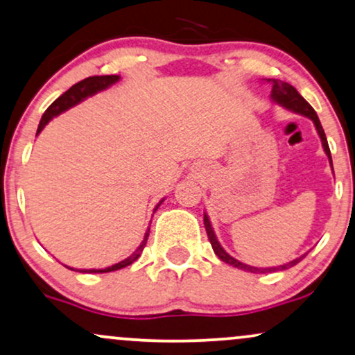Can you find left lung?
<instances>
[{"mask_svg":"<svg viewBox=\"0 0 355 355\" xmlns=\"http://www.w3.org/2000/svg\"><path fill=\"white\" fill-rule=\"evenodd\" d=\"M266 80H268V83L272 84V91H271V99L272 101L277 102V104H281L286 109L293 110V112L306 115V117H309L311 121L314 122L315 129H318V134H319V137H321L324 152H326V155L329 157V162H331V165H332V157H331V150H329V144H327L326 134H324V129H322L321 122H319L318 114H315V110L311 107L309 102H307L304 97H302L301 94L293 87L291 84L283 83V80H277V79H266ZM332 172H334V168H332ZM203 221H205V228H207L208 240H210V243H211V248H213V251H215V254L218 256L221 261L232 264V266L238 268V270L250 271V272L283 271V270H289V268H291V266H296V264L300 263L302 258H304V256H301V258H296V259H293V261H289V263H286V264H281V266H276V268H254V266H250V264H245V263L238 261V259H234L233 256H230L223 250V248H221L218 240H216L215 232H213V228H211V225H210V220H208L207 215H205Z\"/></svg>","mask_w":355,"mask_h":355,"instance_id":"1","label":"left lung"}]
</instances>
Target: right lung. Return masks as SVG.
Returning <instances> with one entry per match:
<instances>
[{"label": "right lung", "mask_w": 355, "mask_h": 355, "mask_svg": "<svg viewBox=\"0 0 355 355\" xmlns=\"http://www.w3.org/2000/svg\"><path fill=\"white\" fill-rule=\"evenodd\" d=\"M119 79H121V78H119V76H92V78H87V79L80 80V83L72 85L71 89H67V91L64 92L62 96H59L58 99H55L53 104H51L49 107L46 109L44 115H42V117H41L40 127H37V134H40V132L44 129L46 123H48L53 117H55V115H59L61 112H64V110H67L69 107H72V105L79 104L80 101L85 99V97H91V96H94V94H97L99 91H104V89H107L109 85H112V84L117 83ZM162 202H164V200H162ZM162 202L157 205L155 210H153V211H157V208L160 207ZM148 233H150V228L147 230V233H145V236H144V241L140 243V246L137 248L134 253H132L127 259H123V261L114 264V266L105 268V270H72V268H69V270L80 271V272H110V271L122 270V268L129 266V264L134 263L135 259L139 258L140 254H142L144 248H145V245H147Z\"/></svg>", "instance_id": "1"}]
</instances>
